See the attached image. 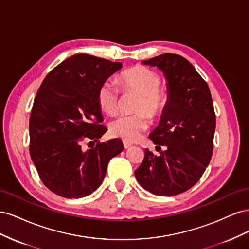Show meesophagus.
Listing matches in <instances>:
<instances>
[{"instance_id": "obj_1", "label": "esophagus", "mask_w": 249, "mask_h": 249, "mask_svg": "<svg viewBox=\"0 0 249 249\" xmlns=\"http://www.w3.org/2000/svg\"><path fill=\"white\" fill-rule=\"evenodd\" d=\"M124 148H129V147H131V146H132V143H130V142H126V141H124Z\"/></svg>"}]
</instances>
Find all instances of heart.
I'll return each mask as SVG.
<instances>
[{
    "mask_svg": "<svg viewBox=\"0 0 249 249\" xmlns=\"http://www.w3.org/2000/svg\"><path fill=\"white\" fill-rule=\"evenodd\" d=\"M122 84L126 91L139 94L134 110L137 113L123 115L110 124L112 136L126 142L137 141L149 124L145 111L152 117L159 116L167 104V93L161 89L158 74L144 66H135L122 74ZM97 102L101 109L109 115H115L119 110L120 92L111 79L104 81L97 90Z\"/></svg>",
    "mask_w": 249,
    "mask_h": 249,
    "instance_id": "1",
    "label": "heart"
}]
</instances>
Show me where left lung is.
I'll return each instance as SVG.
<instances>
[{
    "label": "left lung",
    "instance_id": "obj_1",
    "mask_svg": "<svg viewBox=\"0 0 249 249\" xmlns=\"http://www.w3.org/2000/svg\"><path fill=\"white\" fill-rule=\"evenodd\" d=\"M142 63L159 69L166 80L167 104L149 138L157 147H167L160 156L145 148L135 177L148 192L171 196L196 184L210 163L216 126L213 101L206 81L184 57L166 53Z\"/></svg>",
    "mask_w": 249,
    "mask_h": 249
}]
</instances>
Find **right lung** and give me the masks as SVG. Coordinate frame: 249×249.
<instances>
[{
    "label": "right lung",
    "mask_w": 249,
    "mask_h": 249,
    "mask_svg": "<svg viewBox=\"0 0 249 249\" xmlns=\"http://www.w3.org/2000/svg\"><path fill=\"white\" fill-rule=\"evenodd\" d=\"M120 62L87 54L67 58L48 73L34 100L29 120L30 155L47 188L65 198L90 195L103 183L109 161L124 150L114 138L100 143L107 132L97 102L104 81ZM85 139L97 145L84 151Z\"/></svg>",
    "instance_id": "add662e5"
}]
</instances>
